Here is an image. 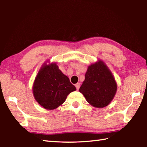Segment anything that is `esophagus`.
I'll return each instance as SVG.
<instances>
[{"label":"esophagus","mask_w":147,"mask_h":147,"mask_svg":"<svg viewBox=\"0 0 147 147\" xmlns=\"http://www.w3.org/2000/svg\"><path fill=\"white\" fill-rule=\"evenodd\" d=\"M80 86V84L79 83H77V84H75V87H76V88L77 90H78V89H79Z\"/></svg>","instance_id":"34e87169"}]
</instances>
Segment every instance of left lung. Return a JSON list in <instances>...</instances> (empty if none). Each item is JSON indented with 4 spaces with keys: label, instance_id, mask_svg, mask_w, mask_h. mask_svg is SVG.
I'll use <instances>...</instances> for the list:
<instances>
[{
    "label": "left lung",
    "instance_id": "obj_1",
    "mask_svg": "<svg viewBox=\"0 0 147 147\" xmlns=\"http://www.w3.org/2000/svg\"><path fill=\"white\" fill-rule=\"evenodd\" d=\"M117 89L113 74L102 61L98 60L88 67L79 91L91 106L101 108L111 102Z\"/></svg>",
    "mask_w": 147,
    "mask_h": 147
}]
</instances>
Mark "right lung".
Instances as JSON below:
<instances>
[{
	"instance_id": "right-lung-1",
	"label": "right lung",
	"mask_w": 147,
	"mask_h": 147,
	"mask_svg": "<svg viewBox=\"0 0 147 147\" xmlns=\"http://www.w3.org/2000/svg\"><path fill=\"white\" fill-rule=\"evenodd\" d=\"M76 89L56 63H45L34 80L33 94L38 104L51 110L61 106L68 94Z\"/></svg>"
}]
</instances>
